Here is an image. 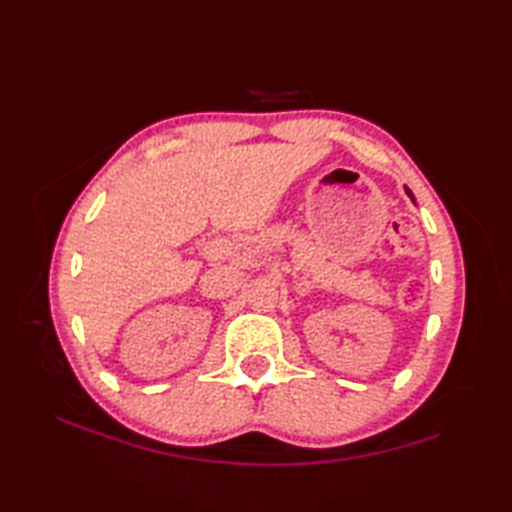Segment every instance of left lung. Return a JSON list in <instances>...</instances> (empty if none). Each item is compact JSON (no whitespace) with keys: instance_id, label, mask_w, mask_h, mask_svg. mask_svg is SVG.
<instances>
[{"instance_id":"1","label":"left lung","mask_w":512,"mask_h":512,"mask_svg":"<svg viewBox=\"0 0 512 512\" xmlns=\"http://www.w3.org/2000/svg\"><path fill=\"white\" fill-rule=\"evenodd\" d=\"M407 193H409V195H411V191H409V189H407Z\"/></svg>"}]
</instances>
